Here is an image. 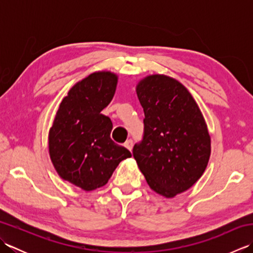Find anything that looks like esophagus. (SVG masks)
<instances>
[{"instance_id":"esophagus-1","label":"esophagus","mask_w":253,"mask_h":253,"mask_svg":"<svg viewBox=\"0 0 253 253\" xmlns=\"http://www.w3.org/2000/svg\"><path fill=\"white\" fill-rule=\"evenodd\" d=\"M124 146H125V148H126V149L129 150V151H131L132 146H133V143H132V140H131V139H129V140H127V141L125 142V144H124Z\"/></svg>"}]
</instances>
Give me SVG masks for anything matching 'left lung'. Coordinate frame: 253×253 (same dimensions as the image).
<instances>
[{
  "instance_id": "obj_1",
  "label": "left lung",
  "mask_w": 253,
  "mask_h": 253,
  "mask_svg": "<svg viewBox=\"0 0 253 253\" xmlns=\"http://www.w3.org/2000/svg\"><path fill=\"white\" fill-rule=\"evenodd\" d=\"M144 112V135L133 158L148 185L164 198L185 192L200 179L211 155V137L196 100L184 84L153 74L136 85Z\"/></svg>"
}]
</instances>
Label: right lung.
Wrapping results in <instances>:
<instances>
[{
    "instance_id": "obj_1",
    "label": "right lung",
    "mask_w": 253,
    "mask_h": 253,
    "mask_svg": "<svg viewBox=\"0 0 253 253\" xmlns=\"http://www.w3.org/2000/svg\"><path fill=\"white\" fill-rule=\"evenodd\" d=\"M117 82L115 73L99 71L75 84L49 130V154L56 173L84 191L106 185L118 164L131 157L112 140V122L101 114L114 96Z\"/></svg>"
}]
</instances>
